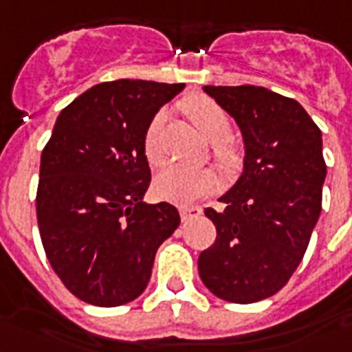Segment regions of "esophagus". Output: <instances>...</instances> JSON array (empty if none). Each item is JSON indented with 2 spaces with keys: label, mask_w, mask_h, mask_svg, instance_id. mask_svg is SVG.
<instances>
[{
  "label": "esophagus",
  "mask_w": 352,
  "mask_h": 352,
  "mask_svg": "<svg viewBox=\"0 0 352 352\" xmlns=\"http://www.w3.org/2000/svg\"><path fill=\"white\" fill-rule=\"evenodd\" d=\"M179 214H181L182 221L192 219V217H199V215L203 214V210L199 208V206H182L179 208Z\"/></svg>",
  "instance_id": "34e87169"
}]
</instances>
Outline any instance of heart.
Here are the masks:
<instances>
[{
  "instance_id": "1",
  "label": "heart",
  "mask_w": 352,
  "mask_h": 352,
  "mask_svg": "<svg viewBox=\"0 0 352 352\" xmlns=\"http://www.w3.org/2000/svg\"><path fill=\"white\" fill-rule=\"evenodd\" d=\"M188 117L197 129L208 138L214 149V159L225 171H232L239 164V151L230 138L232 118L223 107L208 96H197L186 104ZM168 113L160 109L148 124L144 133V153L151 164L162 160V133ZM219 179L210 168H188L181 164H168L157 173L153 182L155 193L164 201L177 204H190L214 192Z\"/></svg>"
}]
</instances>
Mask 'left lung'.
Instances as JSON below:
<instances>
[{
	"label": "left lung",
	"mask_w": 352,
	"mask_h": 352,
	"mask_svg": "<svg viewBox=\"0 0 352 352\" xmlns=\"http://www.w3.org/2000/svg\"><path fill=\"white\" fill-rule=\"evenodd\" d=\"M203 89L237 122L245 166L219 199L225 210H204L217 237L199 276L221 300L254 303L283 289L305 256L327 175L322 131L300 102L265 87Z\"/></svg>",
	"instance_id": "obj_1"
}]
</instances>
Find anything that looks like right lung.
Masks as SVG:
<instances>
[{
	"label": "right lung",
	"mask_w": 352,
	"mask_h": 352,
	"mask_svg": "<svg viewBox=\"0 0 352 352\" xmlns=\"http://www.w3.org/2000/svg\"><path fill=\"white\" fill-rule=\"evenodd\" d=\"M184 84L115 80L58 115L41 151L36 215L52 270L78 300L118 307L142 294L153 259L181 223L173 204H146L144 133Z\"/></svg>",
	"instance_id": "add662e5"
}]
</instances>
